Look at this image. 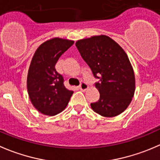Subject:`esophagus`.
Wrapping results in <instances>:
<instances>
[{"label":"esophagus","instance_id":"34e87169","mask_svg":"<svg viewBox=\"0 0 160 160\" xmlns=\"http://www.w3.org/2000/svg\"><path fill=\"white\" fill-rule=\"evenodd\" d=\"M88 88H89V87H88V85L86 83H84V82H81L80 87H79L80 90V91H87V90L88 89Z\"/></svg>","mask_w":160,"mask_h":160}]
</instances>
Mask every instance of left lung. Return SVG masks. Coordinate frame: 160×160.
<instances>
[{"label": "left lung", "instance_id": "obj_1", "mask_svg": "<svg viewBox=\"0 0 160 160\" xmlns=\"http://www.w3.org/2000/svg\"><path fill=\"white\" fill-rule=\"evenodd\" d=\"M76 46L94 77L98 79L95 88L100 98L91 104L93 111L105 117L124 112L135 91L134 69L125 51L103 34L78 40Z\"/></svg>", "mask_w": 160, "mask_h": 160}]
</instances>
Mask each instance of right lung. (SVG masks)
<instances>
[{
	"mask_svg": "<svg viewBox=\"0 0 160 160\" xmlns=\"http://www.w3.org/2000/svg\"><path fill=\"white\" fill-rule=\"evenodd\" d=\"M73 43L53 37L39 46L32 56L26 86L31 103L42 114L52 116L62 112L73 94L65 88L63 77L55 69L58 58Z\"/></svg>",
	"mask_w": 160,
	"mask_h": 160,
	"instance_id": "right-lung-1",
	"label": "right lung"
}]
</instances>
